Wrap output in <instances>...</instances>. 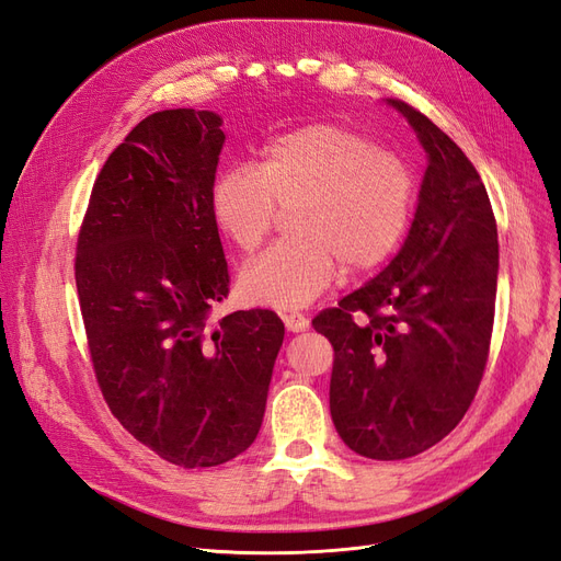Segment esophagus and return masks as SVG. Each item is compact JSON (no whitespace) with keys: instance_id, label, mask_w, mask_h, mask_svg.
Listing matches in <instances>:
<instances>
[{"instance_id":"1","label":"esophagus","mask_w":561,"mask_h":561,"mask_svg":"<svg viewBox=\"0 0 561 561\" xmlns=\"http://www.w3.org/2000/svg\"><path fill=\"white\" fill-rule=\"evenodd\" d=\"M283 322L287 332H304L309 328V316H304L299 311H290V313H283Z\"/></svg>"}]
</instances>
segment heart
Instances as JSON below:
<instances>
[{
	"label": "heart",
	"instance_id": "heart-1",
	"mask_svg": "<svg viewBox=\"0 0 561 561\" xmlns=\"http://www.w3.org/2000/svg\"><path fill=\"white\" fill-rule=\"evenodd\" d=\"M416 178L402 157L339 124L276 135L257 165H229L210 186L217 231L241 252L257 250L290 215L295 239L245 264L239 287L271 309L307 307L342 276L386 264L412 225Z\"/></svg>",
	"mask_w": 561,
	"mask_h": 561
}]
</instances>
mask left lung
I'll list each match as a JSON object with an SVG mask.
<instances>
[{"instance_id": "obj_1", "label": "left lung", "mask_w": 561, "mask_h": 561, "mask_svg": "<svg viewBox=\"0 0 561 561\" xmlns=\"http://www.w3.org/2000/svg\"><path fill=\"white\" fill-rule=\"evenodd\" d=\"M428 154L410 236L377 278L320 311L330 412L355 454L400 461L449 435L478 393L494 330L499 231L480 173L445 130L388 100Z\"/></svg>"}]
</instances>
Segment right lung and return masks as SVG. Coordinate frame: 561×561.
<instances>
[{"instance_id":"add662e5","label":"right lung","mask_w":561,"mask_h":561,"mask_svg":"<svg viewBox=\"0 0 561 561\" xmlns=\"http://www.w3.org/2000/svg\"><path fill=\"white\" fill-rule=\"evenodd\" d=\"M208 110L149 114L107 157L79 229L75 280L100 390L163 461L210 468L260 433L283 320L208 313L229 295L210 215L225 145Z\"/></svg>"}]
</instances>
